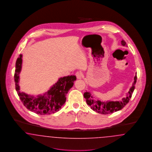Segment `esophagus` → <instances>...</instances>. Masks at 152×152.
Returning <instances> with one entry per match:
<instances>
[{"mask_svg":"<svg viewBox=\"0 0 152 152\" xmlns=\"http://www.w3.org/2000/svg\"><path fill=\"white\" fill-rule=\"evenodd\" d=\"M75 75H76V76L77 77V79H81L82 78V77H83V75L80 72H77L76 73Z\"/></svg>","mask_w":152,"mask_h":152,"instance_id":"obj_1","label":"esophagus"}]
</instances>
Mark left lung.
Masks as SVG:
<instances>
[{"instance_id":"1","label":"left lung","mask_w":152,"mask_h":152,"mask_svg":"<svg viewBox=\"0 0 152 152\" xmlns=\"http://www.w3.org/2000/svg\"><path fill=\"white\" fill-rule=\"evenodd\" d=\"M121 44L124 46L126 45V42L123 40L121 41ZM134 80V83L132 87L130 88L127 96L123 98L121 101L102 102L99 100H95L91 96V94L88 92H86L84 94V97L86 99L87 104L91 107V108L99 113L108 115L122 109L129 102L135 88V84L137 80L136 75L135 76Z\"/></svg>"}]
</instances>
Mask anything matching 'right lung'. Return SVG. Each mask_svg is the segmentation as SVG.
Listing matches in <instances>:
<instances>
[{
  "label": "right lung",
  "instance_id": "add662e5",
  "mask_svg": "<svg viewBox=\"0 0 152 152\" xmlns=\"http://www.w3.org/2000/svg\"><path fill=\"white\" fill-rule=\"evenodd\" d=\"M22 55H20L16 61L14 80L16 91L22 103L28 110L38 115H48L57 112L65 104L66 95L73 87L76 77L71 75L61 77L47 94L34 98L20 91L19 75L22 68Z\"/></svg>",
  "mask_w": 152,
  "mask_h": 152
}]
</instances>
